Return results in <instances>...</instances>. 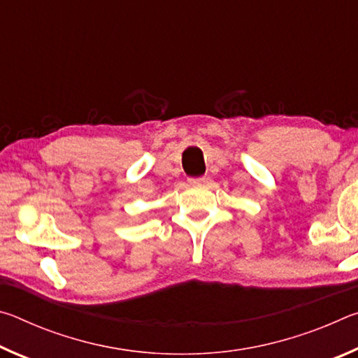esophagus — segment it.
Returning <instances> with one entry per match:
<instances>
[{
  "instance_id": "34e87169",
  "label": "esophagus",
  "mask_w": 358,
  "mask_h": 358,
  "mask_svg": "<svg viewBox=\"0 0 358 358\" xmlns=\"http://www.w3.org/2000/svg\"><path fill=\"white\" fill-rule=\"evenodd\" d=\"M189 183L194 185V186H201V185L207 183V178H205V177H201V178H191Z\"/></svg>"
}]
</instances>
